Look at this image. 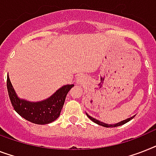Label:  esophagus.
<instances>
[{
    "instance_id": "esophagus-1",
    "label": "esophagus",
    "mask_w": 156,
    "mask_h": 156,
    "mask_svg": "<svg viewBox=\"0 0 156 156\" xmlns=\"http://www.w3.org/2000/svg\"><path fill=\"white\" fill-rule=\"evenodd\" d=\"M84 82V78L82 76H78L77 78V84H82V82Z\"/></svg>"
}]
</instances>
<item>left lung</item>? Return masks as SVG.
Segmentation results:
<instances>
[{
	"label": "left lung",
	"instance_id": "1",
	"mask_svg": "<svg viewBox=\"0 0 156 156\" xmlns=\"http://www.w3.org/2000/svg\"><path fill=\"white\" fill-rule=\"evenodd\" d=\"M87 117L89 118L90 119L92 120L94 122H95V123L98 124V125H100V126H105V127H115V126H121V125H123V124L126 123L127 122H129V121H131V119H132L133 118L135 117V116H133V117H131V118H129V119H126L123 120V121H121V122H118V123L116 124H107V123H104V122H100V121H98V119H94V118H92L91 116H90L87 113Z\"/></svg>",
	"mask_w": 156,
	"mask_h": 156
}]
</instances>
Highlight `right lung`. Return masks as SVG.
<instances>
[{
  "label": "right lung",
  "mask_w": 156,
  "mask_h": 156,
  "mask_svg": "<svg viewBox=\"0 0 156 156\" xmlns=\"http://www.w3.org/2000/svg\"><path fill=\"white\" fill-rule=\"evenodd\" d=\"M74 85L61 87L52 96L41 102H29L16 95L9 77L7 76V89L12 107L18 115L35 124H48L54 122L60 115L67 94Z\"/></svg>",
  "instance_id": "1"
}]
</instances>
